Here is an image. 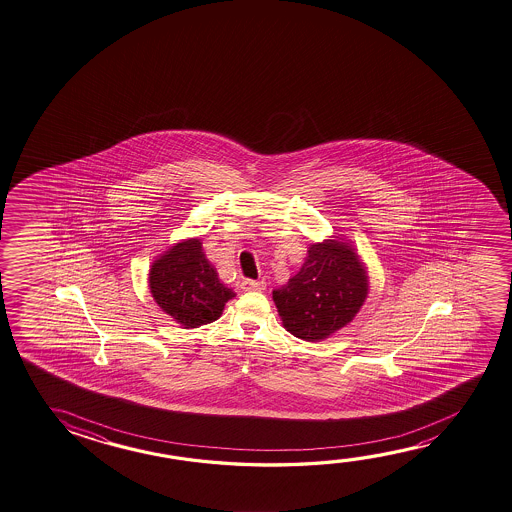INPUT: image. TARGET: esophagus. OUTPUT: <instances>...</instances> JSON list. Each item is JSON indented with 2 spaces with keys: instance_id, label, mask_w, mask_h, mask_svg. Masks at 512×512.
<instances>
[{
  "instance_id": "34e87169",
  "label": "esophagus",
  "mask_w": 512,
  "mask_h": 512,
  "mask_svg": "<svg viewBox=\"0 0 512 512\" xmlns=\"http://www.w3.org/2000/svg\"><path fill=\"white\" fill-rule=\"evenodd\" d=\"M243 291H264L266 289V282L264 280H252V278H246L243 280Z\"/></svg>"
}]
</instances>
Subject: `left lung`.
<instances>
[{
    "label": "left lung",
    "mask_w": 512,
    "mask_h": 512,
    "mask_svg": "<svg viewBox=\"0 0 512 512\" xmlns=\"http://www.w3.org/2000/svg\"><path fill=\"white\" fill-rule=\"evenodd\" d=\"M368 296V278L352 246L341 241L310 244L302 269L273 291L287 332L319 341L348 325Z\"/></svg>",
    "instance_id": "8db88e82"
}]
</instances>
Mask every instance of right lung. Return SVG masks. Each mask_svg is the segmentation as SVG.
Here are the masks:
<instances>
[{
	"mask_svg": "<svg viewBox=\"0 0 512 512\" xmlns=\"http://www.w3.org/2000/svg\"><path fill=\"white\" fill-rule=\"evenodd\" d=\"M150 291L160 309L185 328L216 321L235 294L221 284L216 269L205 259L200 239L178 243L153 262Z\"/></svg>",
	"mask_w": 512,
	"mask_h": 512,
	"instance_id": "right-lung-1",
	"label": "right lung"
}]
</instances>
